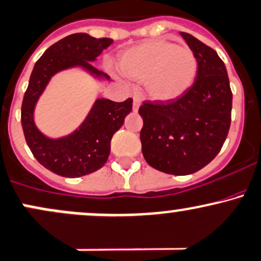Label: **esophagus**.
Masks as SVG:
<instances>
[{"instance_id":"1","label":"esophagus","mask_w":261,"mask_h":261,"mask_svg":"<svg viewBox=\"0 0 261 261\" xmlns=\"http://www.w3.org/2000/svg\"><path fill=\"white\" fill-rule=\"evenodd\" d=\"M140 105H141V101H140V99H137V98H134V102H133L134 111H137V110H139Z\"/></svg>"}]
</instances>
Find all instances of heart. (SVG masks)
I'll return each mask as SVG.
<instances>
[{"label": "heart", "mask_w": 261, "mask_h": 261, "mask_svg": "<svg viewBox=\"0 0 261 261\" xmlns=\"http://www.w3.org/2000/svg\"><path fill=\"white\" fill-rule=\"evenodd\" d=\"M119 64L126 76L145 80L146 93L157 101L182 96L198 74V61L193 51L163 39L144 42L125 50Z\"/></svg>", "instance_id": "obj_1"}]
</instances>
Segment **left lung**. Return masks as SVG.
<instances>
[{
  "label": "left lung",
  "instance_id": "8db88e82",
  "mask_svg": "<svg viewBox=\"0 0 261 261\" xmlns=\"http://www.w3.org/2000/svg\"><path fill=\"white\" fill-rule=\"evenodd\" d=\"M181 36L198 61L196 82L176 100L145 101L139 109L146 162L174 176L197 172L218 154L230 127L233 99L217 51L191 34Z\"/></svg>",
  "mask_w": 261,
  "mask_h": 261
}]
</instances>
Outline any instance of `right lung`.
<instances>
[{"instance_id":"add662e5","label":"right lung","mask_w":261,"mask_h":261,"mask_svg":"<svg viewBox=\"0 0 261 261\" xmlns=\"http://www.w3.org/2000/svg\"><path fill=\"white\" fill-rule=\"evenodd\" d=\"M111 38H94L87 33H74L50 45L34 64L21 109L24 139L36 160L47 170L63 177H82L100 170L108 161L114 134L133 110V99L122 102L98 99L78 130L61 139H48L34 124L33 113L51 76L58 71L82 67L98 78L110 79L93 67Z\"/></svg>"}]
</instances>
